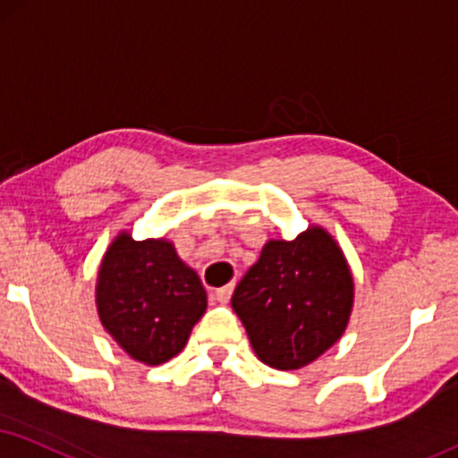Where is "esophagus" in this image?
Instances as JSON below:
<instances>
[{
    "mask_svg": "<svg viewBox=\"0 0 458 458\" xmlns=\"http://www.w3.org/2000/svg\"><path fill=\"white\" fill-rule=\"evenodd\" d=\"M231 295H233V284L220 286V289L214 291V297H216V301H220V303H227Z\"/></svg>",
    "mask_w": 458,
    "mask_h": 458,
    "instance_id": "obj_1",
    "label": "esophagus"
}]
</instances>
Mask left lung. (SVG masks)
<instances>
[{
  "label": "left lung",
  "mask_w": 458,
  "mask_h": 458,
  "mask_svg": "<svg viewBox=\"0 0 458 458\" xmlns=\"http://www.w3.org/2000/svg\"><path fill=\"white\" fill-rule=\"evenodd\" d=\"M352 299L342 248L323 227H310L293 242L269 240L231 306L265 365L299 369L340 340Z\"/></svg>",
  "instance_id": "1"
}]
</instances>
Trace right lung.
Instances as JSON below:
<instances>
[{
    "label": "right lung",
    "instance_id": "right-lung-1",
    "mask_svg": "<svg viewBox=\"0 0 458 458\" xmlns=\"http://www.w3.org/2000/svg\"><path fill=\"white\" fill-rule=\"evenodd\" d=\"M99 320L129 357L161 365L186 346L208 308L199 276L167 240L135 242L118 233L95 286Z\"/></svg>",
    "mask_w": 458,
    "mask_h": 458
}]
</instances>
